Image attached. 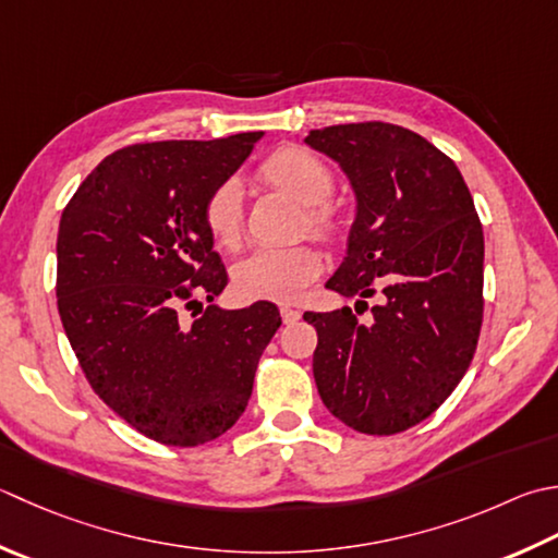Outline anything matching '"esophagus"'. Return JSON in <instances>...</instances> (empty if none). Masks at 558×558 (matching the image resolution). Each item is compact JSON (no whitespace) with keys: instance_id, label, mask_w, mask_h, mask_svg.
I'll use <instances>...</instances> for the list:
<instances>
[{"instance_id":"obj_1","label":"esophagus","mask_w":558,"mask_h":558,"mask_svg":"<svg viewBox=\"0 0 558 558\" xmlns=\"http://www.w3.org/2000/svg\"><path fill=\"white\" fill-rule=\"evenodd\" d=\"M280 316H282V322H286L288 326L290 324H294V322H300V312L298 310H292V307H286V304H282V307H280Z\"/></svg>"}]
</instances>
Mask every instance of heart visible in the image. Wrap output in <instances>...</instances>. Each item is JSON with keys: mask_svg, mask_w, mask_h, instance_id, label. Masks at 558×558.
Returning <instances> with one entry per match:
<instances>
[{"mask_svg": "<svg viewBox=\"0 0 558 558\" xmlns=\"http://www.w3.org/2000/svg\"><path fill=\"white\" fill-rule=\"evenodd\" d=\"M258 179L272 191L302 205V225L324 239H333L341 229L338 213L329 205L333 173L319 155L300 145H286L268 155L258 167ZM203 225L215 244L236 248L242 242V189L225 181L203 203ZM322 272L319 248L300 242L290 246H264L239 260L234 288L244 300L292 302Z\"/></svg>", "mask_w": 558, "mask_h": 558, "instance_id": "heart-1", "label": "heart"}]
</instances>
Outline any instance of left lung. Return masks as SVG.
<instances>
[{"label":"left lung","mask_w":558,"mask_h":558,"mask_svg":"<svg viewBox=\"0 0 558 558\" xmlns=\"http://www.w3.org/2000/svg\"><path fill=\"white\" fill-rule=\"evenodd\" d=\"M341 163L357 215L326 288L377 298L369 322L343 307L304 312L319 336L314 379L348 428L397 435L442 407L472 365L484 322V229L457 163L401 125L312 130Z\"/></svg>","instance_id":"8db88e82"}]
</instances>
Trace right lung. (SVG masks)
Segmentation results:
<instances>
[{"label": "right lung", "instance_id": "right-lung-1", "mask_svg": "<svg viewBox=\"0 0 558 558\" xmlns=\"http://www.w3.org/2000/svg\"><path fill=\"white\" fill-rule=\"evenodd\" d=\"M258 137L123 147L62 210L54 292L64 333L98 399L161 445H205L232 428L282 324L270 302L213 304L229 278L203 203Z\"/></svg>", "mask_w": 558, "mask_h": 558}]
</instances>
